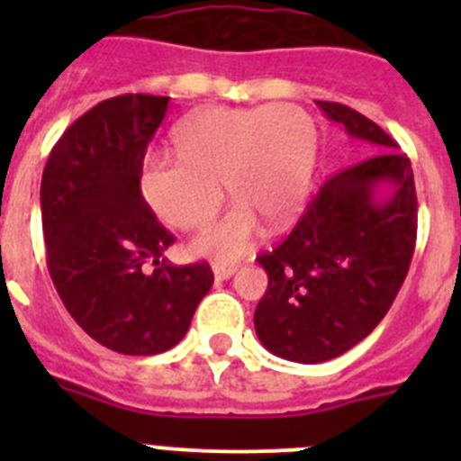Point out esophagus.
Segmentation results:
<instances>
[{
  "instance_id": "34e87169",
  "label": "esophagus",
  "mask_w": 461,
  "mask_h": 461,
  "mask_svg": "<svg viewBox=\"0 0 461 461\" xmlns=\"http://www.w3.org/2000/svg\"><path fill=\"white\" fill-rule=\"evenodd\" d=\"M235 270H238V267H235L233 263H214V266H212V272H214V279L217 281H223V279H228V276H233Z\"/></svg>"
}]
</instances>
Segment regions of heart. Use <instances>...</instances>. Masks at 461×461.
I'll list each match as a JSON object with an SVG mask.
<instances>
[{"instance_id":"obj_1","label":"heart","mask_w":461,"mask_h":461,"mask_svg":"<svg viewBox=\"0 0 461 461\" xmlns=\"http://www.w3.org/2000/svg\"><path fill=\"white\" fill-rule=\"evenodd\" d=\"M173 140L180 158L154 157L142 170V195L158 219L180 230L205 226L223 201L221 185L238 201L194 240L195 254H247L260 221L286 226L307 195L316 126L300 105L198 110Z\"/></svg>"}]
</instances>
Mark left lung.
<instances>
[{"mask_svg": "<svg viewBox=\"0 0 461 461\" xmlns=\"http://www.w3.org/2000/svg\"><path fill=\"white\" fill-rule=\"evenodd\" d=\"M316 104L378 154L330 177L291 235L256 258L267 272L256 335L270 353L304 365L341 356L381 323L404 284L418 235L409 157L357 110ZM381 184L393 185L388 199L375 198Z\"/></svg>", "mask_w": 461, "mask_h": 461, "instance_id": "left-lung-1", "label": "left lung"}]
</instances>
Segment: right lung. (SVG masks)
Here are the masks:
<instances>
[{
  "label": "right lung",
  "mask_w": 461,
  "mask_h": 461,
  "mask_svg": "<svg viewBox=\"0 0 461 461\" xmlns=\"http://www.w3.org/2000/svg\"><path fill=\"white\" fill-rule=\"evenodd\" d=\"M166 110L168 96L152 94L101 101L55 142L41 180L52 284L73 321L124 356L180 344L214 281L205 260L164 258L175 238L142 198V158Z\"/></svg>",
  "instance_id": "right-lung-1"
}]
</instances>
